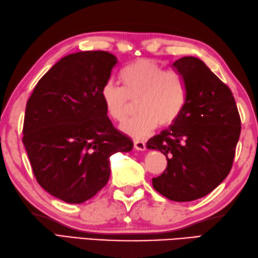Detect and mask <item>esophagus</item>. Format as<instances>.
<instances>
[{"instance_id":"34e87169","label":"esophagus","mask_w":258,"mask_h":258,"mask_svg":"<svg viewBox=\"0 0 258 258\" xmlns=\"http://www.w3.org/2000/svg\"><path fill=\"white\" fill-rule=\"evenodd\" d=\"M134 146L137 150H145L146 149V144L145 141L141 140H135L134 141Z\"/></svg>"}]
</instances>
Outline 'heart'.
Wrapping results in <instances>:
<instances>
[{"instance_id":"heart-1","label":"heart","mask_w":258,"mask_h":258,"mask_svg":"<svg viewBox=\"0 0 258 258\" xmlns=\"http://www.w3.org/2000/svg\"><path fill=\"white\" fill-rule=\"evenodd\" d=\"M121 87L108 83L101 91L106 112L113 121L123 123L131 112V102L136 103L139 114L123 124L124 134L134 138H144L157 125L169 127L185 109L188 89L179 73L165 70L151 59H139L120 72Z\"/></svg>"}]
</instances>
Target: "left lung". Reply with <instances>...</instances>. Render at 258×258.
Instances as JSON below:
<instances>
[{"instance_id": "1", "label": "left lung", "mask_w": 258, "mask_h": 258, "mask_svg": "<svg viewBox=\"0 0 258 258\" xmlns=\"http://www.w3.org/2000/svg\"><path fill=\"white\" fill-rule=\"evenodd\" d=\"M188 89L185 109L177 121L148 140L160 150L167 168L152 186L173 202L206 196L232 169L240 135V117L230 89L194 56L172 63Z\"/></svg>"}]
</instances>
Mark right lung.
<instances>
[{
    "label": "right lung",
    "mask_w": 258,
    "mask_h": 258,
    "mask_svg": "<svg viewBox=\"0 0 258 258\" xmlns=\"http://www.w3.org/2000/svg\"><path fill=\"white\" fill-rule=\"evenodd\" d=\"M117 63L107 51L67 55L26 102L22 141L36 181L66 203L92 198L109 180V157L134 147L113 127L101 99Z\"/></svg>",
    "instance_id": "obj_1"
}]
</instances>
